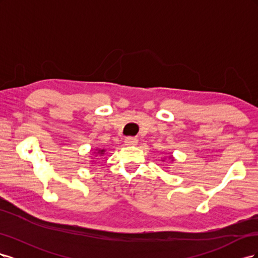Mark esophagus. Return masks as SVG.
<instances>
[{"mask_svg":"<svg viewBox=\"0 0 258 258\" xmlns=\"http://www.w3.org/2000/svg\"><path fill=\"white\" fill-rule=\"evenodd\" d=\"M124 143H126V145H137L138 139L134 137H128L124 139Z\"/></svg>","mask_w":258,"mask_h":258,"instance_id":"1","label":"esophagus"}]
</instances>
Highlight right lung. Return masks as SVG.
Here are the masks:
<instances>
[{
  "instance_id": "1",
  "label": "right lung",
  "mask_w": 258,
  "mask_h": 258,
  "mask_svg": "<svg viewBox=\"0 0 258 258\" xmlns=\"http://www.w3.org/2000/svg\"><path fill=\"white\" fill-rule=\"evenodd\" d=\"M99 152H100V153H101V154H102V153H103V151H99Z\"/></svg>"
}]
</instances>
